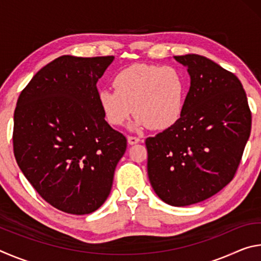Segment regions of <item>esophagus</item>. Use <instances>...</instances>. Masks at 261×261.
Listing matches in <instances>:
<instances>
[{"label":"esophagus","instance_id":"1","mask_svg":"<svg viewBox=\"0 0 261 261\" xmlns=\"http://www.w3.org/2000/svg\"><path fill=\"white\" fill-rule=\"evenodd\" d=\"M140 139L138 138V137H135V136H129L127 137V143H129L130 145H135L137 143H139Z\"/></svg>","mask_w":261,"mask_h":261}]
</instances>
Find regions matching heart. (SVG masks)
Wrapping results in <instances>:
<instances>
[{
    "instance_id": "obj_1",
    "label": "heart",
    "mask_w": 261,
    "mask_h": 261,
    "mask_svg": "<svg viewBox=\"0 0 261 261\" xmlns=\"http://www.w3.org/2000/svg\"><path fill=\"white\" fill-rule=\"evenodd\" d=\"M112 88L98 92V102L109 124L120 126L135 112L132 129L165 130L183 112L187 81L175 67L135 64L115 74Z\"/></svg>"
}]
</instances>
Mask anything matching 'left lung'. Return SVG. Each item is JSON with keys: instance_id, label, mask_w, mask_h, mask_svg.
I'll return each mask as SVG.
<instances>
[{"instance_id": "left-lung-1", "label": "left lung", "mask_w": 261, "mask_h": 261, "mask_svg": "<svg viewBox=\"0 0 261 261\" xmlns=\"http://www.w3.org/2000/svg\"><path fill=\"white\" fill-rule=\"evenodd\" d=\"M188 68L190 90L175 124L149 137L147 174L166 204L206 200L235 176L251 132V112L235 74L207 57L174 56Z\"/></svg>"}]
</instances>
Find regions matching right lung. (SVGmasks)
Segmentation results:
<instances>
[{
  "label": "right lung",
  "instance_id": "right-lung-1",
  "mask_svg": "<svg viewBox=\"0 0 261 261\" xmlns=\"http://www.w3.org/2000/svg\"><path fill=\"white\" fill-rule=\"evenodd\" d=\"M114 56L57 57L34 74L17 101L14 153L48 204L90 214L112 190L126 138L105 120L96 83Z\"/></svg>",
  "mask_w": 261,
  "mask_h": 261
}]
</instances>
